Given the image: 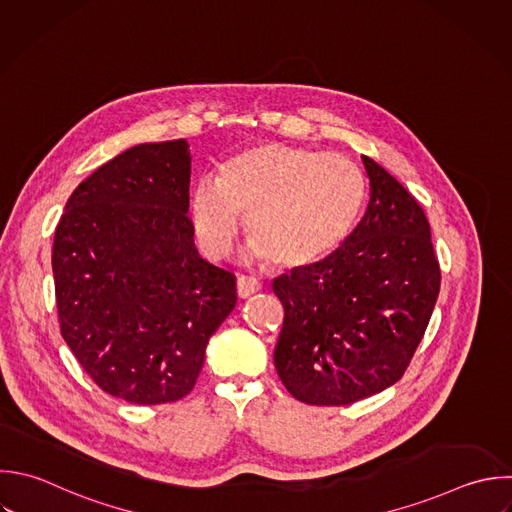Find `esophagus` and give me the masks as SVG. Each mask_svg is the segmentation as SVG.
<instances>
[{
  "label": "esophagus",
  "mask_w": 512,
  "mask_h": 512,
  "mask_svg": "<svg viewBox=\"0 0 512 512\" xmlns=\"http://www.w3.org/2000/svg\"><path fill=\"white\" fill-rule=\"evenodd\" d=\"M260 290V282L254 276H238L236 280V292L240 298H248L254 292Z\"/></svg>",
  "instance_id": "34e87169"
}]
</instances>
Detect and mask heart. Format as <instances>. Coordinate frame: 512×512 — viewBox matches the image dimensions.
<instances>
[{"label":"heart","instance_id":"obj_1","mask_svg":"<svg viewBox=\"0 0 512 512\" xmlns=\"http://www.w3.org/2000/svg\"><path fill=\"white\" fill-rule=\"evenodd\" d=\"M364 200V176L348 158L264 142L228 158L218 178H204L190 210L210 258L232 250L246 214L254 254L280 268H306L346 242Z\"/></svg>","mask_w":512,"mask_h":512}]
</instances>
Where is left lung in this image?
I'll list each match as a JSON object with an SVG mask.
<instances>
[{
  "label": "left lung",
  "instance_id": "8db88e82",
  "mask_svg": "<svg viewBox=\"0 0 512 512\" xmlns=\"http://www.w3.org/2000/svg\"><path fill=\"white\" fill-rule=\"evenodd\" d=\"M362 162L370 200L360 224L326 260L272 282L284 306L276 372L314 406L352 404L398 382L440 290L420 204L372 158Z\"/></svg>",
  "mask_w": 512,
  "mask_h": 512
}]
</instances>
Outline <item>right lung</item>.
<instances>
[{
	"label": "right lung",
	"instance_id": "obj_1",
	"mask_svg": "<svg viewBox=\"0 0 512 512\" xmlns=\"http://www.w3.org/2000/svg\"><path fill=\"white\" fill-rule=\"evenodd\" d=\"M186 140L140 144L70 196L54 238L60 330L90 378L132 404L184 398L236 306V276L200 258Z\"/></svg>",
	"mask_w": 512,
	"mask_h": 512
}]
</instances>
